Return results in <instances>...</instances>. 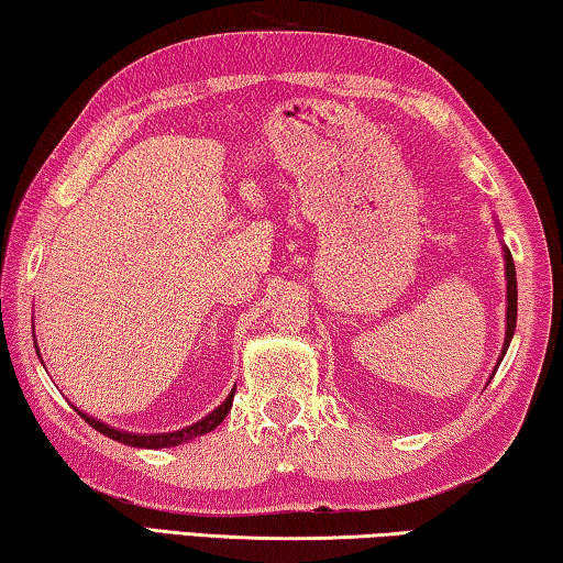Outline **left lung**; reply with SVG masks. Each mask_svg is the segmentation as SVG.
<instances>
[{
    "label": "left lung",
    "mask_w": 563,
    "mask_h": 563,
    "mask_svg": "<svg viewBox=\"0 0 563 563\" xmlns=\"http://www.w3.org/2000/svg\"><path fill=\"white\" fill-rule=\"evenodd\" d=\"M501 256H505V279H507V331H505V346H501L499 353V361L495 371H492L489 380L495 378V373L499 368L501 358H505V353L511 343V336H515V329H517V272H515V260H511V252L507 250L505 244H501Z\"/></svg>",
    "instance_id": "left-lung-1"
}]
</instances>
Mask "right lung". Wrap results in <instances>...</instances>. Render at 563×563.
I'll return each mask as SVG.
<instances>
[{"label":"right lung","mask_w":563,"mask_h":563,"mask_svg":"<svg viewBox=\"0 0 563 563\" xmlns=\"http://www.w3.org/2000/svg\"><path fill=\"white\" fill-rule=\"evenodd\" d=\"M34 346H36V341H34ZM36 356H38V346H36ZM38 358H42V356H38ZM234 390H236V386L232 388L230 396H227V398L222 400V406H217L212 412H207V416H205L202 420L192 422V426H187V428H183V430H173V432H153V435H147V432L118 430V428L108 426V422H101V420H96V418H91V416H86L84 410H78V408H74V410L88 422V426L101 432V435H106V438L118 440V442H123V445H131V448L161 450V448L183 445V442H190V440H195V438L207 435V432H212V430H214L217 426H220V422L227 418V412H230L232 400H234Z\"/></svg>","instance_id":"right-lung-1"}]
</instances>
